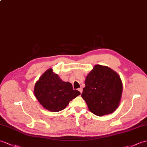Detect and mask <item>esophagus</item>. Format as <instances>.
<instances>
[{
  "label": "esophagus",
  "mask_w": 147,
  "mask_h": 147,
  "mask_svg": "<svg viewBox=\"0 0 147 147\" xmlns=\"http://www.w3.org/2000/svg\"><path fill=\"white\" fill-rule=\"evenodd\" d=\"M78 91H79L80 93H81V94L82 93V92H83V88H79V89H78Z\"/></svg>",
  "instance_id": "obj_1"
}]
</instances>
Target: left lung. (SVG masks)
Instances as JSON below:
<instances>
[{
	"label": "left lung",
	"instance_id": "1",
	"mask_svg": "<svg viewBox=\"0 0 147 147\" xmlns=\"http://www.w3.org/2000/svg\"><path fill=\"white\" fill-rule=\"evenodd\" d=\"M81 97L91 112L99 117L112 113L120 105L123 84L111 68L95 65L87 75Z\"/></svg>",
	"mask_w": 147,
	"mask_h": 147
}]
</instances>
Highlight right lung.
Listing matches in <instances>:
<instances>
[{
	"label": "right lung",
	"instance_id": "right-lung-1",
	"mask_svg": "<svg viewBox=\"0 0 147 147\" xmlns=\"http://www.w3.org/2000/svg\"><path fill=\"white\" fill-rule=\"evenodd\" d=\"M34 94L44 108L57 112L65 108L70 101L81 93L73 90L71 83L61 80L50 68L36 83Z\"/></svg>",
	"mask_w": 147,
	"mask_h": 147
}]
</instances>
